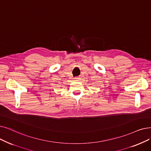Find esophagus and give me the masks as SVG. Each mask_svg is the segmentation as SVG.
<instances>
[{"label":"esophagus","instance_id":"34e87169","mask_svg":"<svg viewBox=\"0 0 151 151\" xmlns=\"http://www.w3.org/2000/svg\"><path fill=\"white\" fill-rule=\"evenodd\" d=\"M75 79L76 80H79V79H80V78H78V77H76V78H75Z\"/></svg>","mask_w":151,"mask_h":151}]
</instances>
